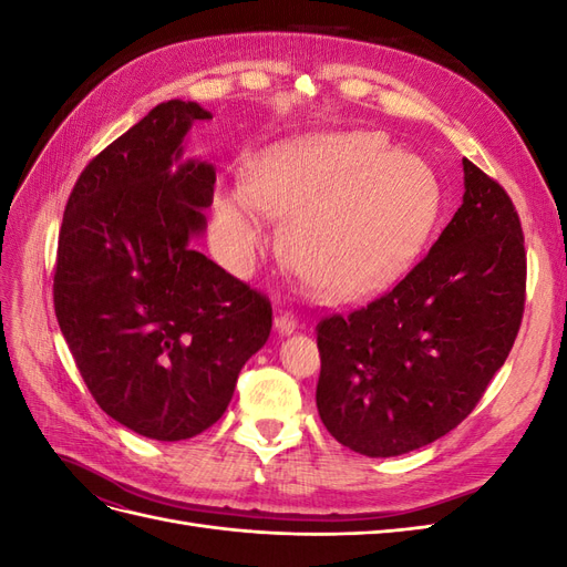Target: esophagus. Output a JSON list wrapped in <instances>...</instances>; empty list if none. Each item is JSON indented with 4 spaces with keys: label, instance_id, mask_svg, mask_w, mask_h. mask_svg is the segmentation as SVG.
I'll return each mask as SVG.
<instances>
[{
    "label": "esophagus",
    "instance_id": "obj_1",
    "mask_svg": "<svg viewBox=\"0 0 567 567\" xmlns=\"http://www.w3.org/2000/svg\"><path fill=\"white\" fill-rule=\"evenodd\" d=\"M274 329H277V333H281V336L293 333L298 329V319L290 312H281L274 317Z\"/></svg>",
    "mask_w": 567,
    "mask_h": 567
}]
</instances>
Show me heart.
I'll list each match as a JSON object with an SVG mask.
<instances>
[{"instance_id": "b5f03b06", "label": "heart", "mask_w": 567, "mask_h": 567, "mask_svg": "<svg viewBox=\"0 0 567 567\" xmlns=\"http://www.w3.org/2000/svg\"><path fill=\"white\" fill-rule=\"evenodd\" d=\"M433 167L394 153L373 132L315 134L257 158L246 188H221L213 234L225 262L244 271L265 241L260 208L281 219L284 255L326 302L379 293L414 260L440 215Z\"/></svg>"}]
</instances>
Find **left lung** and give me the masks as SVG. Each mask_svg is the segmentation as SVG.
I'll return each mask as SVG.
<instances>
[{
	"label": "left lung",
	"mask_w": 567,
	"mask_h": 567,
	"mask_svg": "<svg viewBox=\"0 0 567 567\" xmlns=\"http://www.w3.org/2000/svg\"><path fill=\"white\" fill-rule=\"evenodd\" d=\"M463 203L383 298L319 321V416L364 456H400L466 419L525 307V238L504 188L463 158Z\"/></svg>",
	"instance_id": "obj_1"
}]
</instances>
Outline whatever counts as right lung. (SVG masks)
Wrapping results in <instances>:
<instances>
[{
  "label": "right lung",
  "instance_id": "obj_1",
  "mask_svg": "<svg viewBox=\"0 0 567 567\" xmlns=\"http://www.w3.org/2000/svg\"><path fill=\"white\" fill-rule=\"evenodd\" d=\"M213 113L165 101L82 169L59 234L54 310L96 404L151 440L221 419L271 331V305L194 250L215 167L184 161Z\"/></svg>",
  "mask_w": 567,
  "mask_h": 567
}]
</instances>
